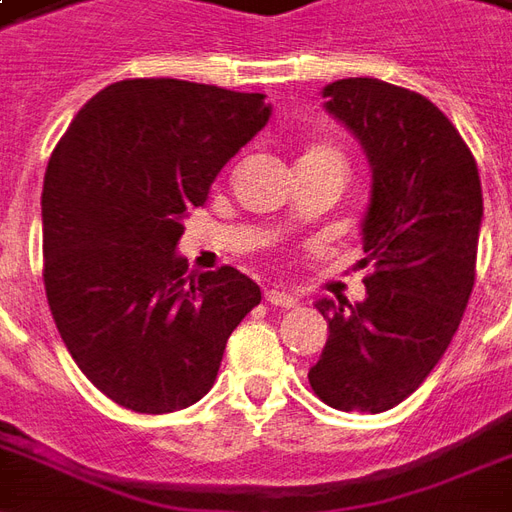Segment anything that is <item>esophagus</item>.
I'll return each instance as SVG.
<instances>
[{
	"mask_svg": "<svg viewBox=\"0 0 512 512\" xmlns=\"http://www.w3.org/2000/svg\"><path fill=\"white\" fill-rule=\"evenodd\" d=\"M266 301L268 304H274V307H282V310H290V307H296V304H299V299H296L293 293H285V290H277V288L266 290Z\"/></svg>",
	"mask_w": 512,
	"mask_h": 512,
	"instance_id": "esophagus-1",
	"label": "esophagus"
}]
</instances>
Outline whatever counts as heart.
<instances>
[{
	"label": "heart",
	"mask_w": 512,
	"mask_h": 512,
	"mask_svg": "<svg viewBox=\"0 0 512 512\" xmlns=\"http://www.w3.org/2000/svg\"><path fill=\"white\" fill-rule=\"evenodd\" d=\"M301 161H337V164H343V156L334 150L332 145H312L304 150V156H301ZM299 161V164H301ZM345 167V164H343Z\"/></svg>",
	"instance_id": "heart-1"
}]
</instances>
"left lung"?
Masks as SVG:
<instances>
[{
    "label": "left lung",
    "mask_w": 512,
    "mask_h": 512,
    "mask_svg": "<svg viewBox=\"0 0 512 512\" xmlns=\"http://www.w3.org/2000/svg\"><path fill=\"white\" fill-rule=\"evenodd\" d=\"M326 109L373 164L362 235L367 299H321L329 340L310 386L326 406L381 414L439 365L477 277L483 189L472 150L425 95L381 79H340Z\"/></svg>",
    "instance_id": "8db88e82"
}]
</instances>
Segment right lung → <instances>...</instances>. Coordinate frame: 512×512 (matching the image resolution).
Masks as SVG:
<instances>
[{
    "label": "right lung",
    "instance_id": "add662e5",
    "mask_svg": "<svg viewBox=\"0 0 512 512\" xmlns=\"http://www.w3.org/2000/svg\"><path fill=\"white\" fill-rule=\"evenodd\" d=\"M260 93L126 79L90 98L43 180V285L65 348L117 406L169 414L208 395L260 288L233 266L189 274L186 211L266 126Z\"/></svg>",
    "mask_w": 512,
    "mask_h": 512
}]
</instances>
